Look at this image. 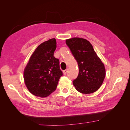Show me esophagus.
<instances>
[{"label":"esophagus","mask_w":130,"mask_h":130,"mask_svg":"<svg viewBox=\"0 0 130 130\" xmlns=\"http://www.w3.org/2000/svg\"><path fill=\"white\" fill-rule=\"evenodd\" d=\"M67 71H68V69H67L66 70H64L63 71V73L64 75H66L67 74Z\"/></svg>","instance_id":"1"}]
</instances>
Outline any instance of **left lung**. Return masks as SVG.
Instances as JSON below:
<instances>
[{"label": "left lung", "mask_w": 130, "mask_h": 130, "mask_svg": "<svg viewBox=\"0 0 130 130\" xmlns=\"http://www.w3.org/2000/svg\"><path fill=\"white\" fill-rule=\"evenodd\" d=\"M77 62L78 75L73 83L78 92L83 94L95 92L103 84L106 71L92 45L86 39L75 37L66 41Z\"/></svg>", "instance_id": "8db88e82"}]
</instances>
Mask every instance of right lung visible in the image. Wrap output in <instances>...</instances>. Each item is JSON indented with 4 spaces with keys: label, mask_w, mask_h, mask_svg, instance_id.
I'll use <instances>...</instances> for the list:
<instances>
[{
    "label": "right lung",
    "mask_w": 130,
    "mask_h": 130,
    "mask_svg": "<svg viewBox=\"0 0 130 130\" xmlns=\"http://www.w3.org/2000/svg\"><path fill=\"white\" fill-rule=\"evenodd\" d=\"M55 38L39 45L31 56L24 71L25 84L33 95L45 98L56 90L63 73L59 60L54 56Z\"/></svg>",
    "instance_id": "add662e5"
}]
</instances>
